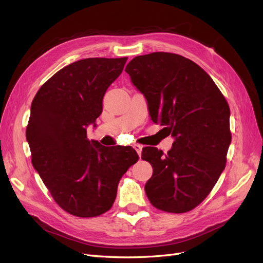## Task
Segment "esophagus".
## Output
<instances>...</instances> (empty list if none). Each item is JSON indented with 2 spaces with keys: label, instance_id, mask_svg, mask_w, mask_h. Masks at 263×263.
I'll return each mask as SVG.
<instances>
[{
  "label": "esophagus",
  "instance_id": "obj_1",
  "mask_svg": "<svg viewBox=\"0 0 263 263\" xmlns=\"http://www.w3.org/2000/svg\"><path fill=\"white\" fill-rule=\"evenodd\" d=\"M134 148H135V150L137 151V154L140 156V155H141V150H142V146L139 145V144H135V145H134Z\"/></svg>",
  "mask_w": 263,
  "mask_h": 263
}]
</instances>
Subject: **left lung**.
<instances>
[{
  "label": "left lung",
  "instance_id": "obj_1",
  "mask_svg": "<svg viewBox=\"0 0 263 263\" xmlns=\"http://www.w3.org/2000/svg\"><path fill=\"white\" fill-rule=\"evenodd\" d=\"M125 71L147 100L153 122L166 126L174 138L166 155L142 149V160L154 168L145 185L148 200L168 213L193 210L225 169L232 141L228 103L213 79L180 54L138 55Z\"/></svg>",
  "mask_w": 263,
  "mask_h": 263
}]
</instances>
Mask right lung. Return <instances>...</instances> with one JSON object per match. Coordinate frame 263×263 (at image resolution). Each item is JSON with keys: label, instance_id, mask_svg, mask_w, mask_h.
I'll list each match as a JSON object with an SVG mask.
<instances>
[{"label": "right lung", "instance_id": "1", "mask_svg": "<svg viewBox=\"0 0 263 263\" xmlns=\"http://www.w3.org/2000/svg\"><path fill=\"white\" fill-rule=\"evenodd\" d=\"M126 61L70 63L43 84L31 103L26 129L31 163L53 200L78 217H95L112 208L119 180L139 158L130 146L104 147L86 138Z\"/></svg>", "mask_w": 263, "mask_h": 263}]
</instances>
